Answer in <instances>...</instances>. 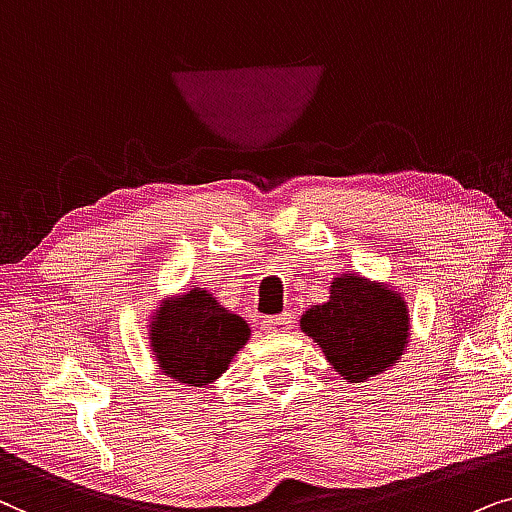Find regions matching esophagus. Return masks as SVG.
<instances>
[{"label": "esophagus", "instance_id": "34e87169", "mask_svg": "<svg viewBox=\"0 0 512 512\" xmlns=\"http://www.w3.org/2000/svg\"><path fill=\"white\" fill-rule=\"evenodd\" d=\"M262 325L267 327L269 332H288L292 327V313H281V316H269L262 320Z\"/></svg>", "mask_w": 512, "mask_h": 512}]
</instances>
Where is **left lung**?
Listing matches in <instances>:
<instances>
[{"instance_id":"obj_1","label":"left lung","mask_w":512,"mask_h":512,"mask_svg":"<svg viewBox=\"0 0 512 512\" xmlns=\"http://www.w3.org/2000/svg\"><path fill=\"white\" fill-rule=\"evenodd\" d=\"M299 327L356 386L400 363L412 330L403 292L360 274L337 276L327 302L306 309Z\"/></svg>"}]
</instances>
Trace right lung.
I'll return each mask as SVG.
<instances>
[{"instance_id": "obj_1", "label": "right lung", "mask_w": 512, "mask_h": 512, "mask_svg": "<svg viewBox=\"0 0 512 512\" xmlns=\"http://www.w3.org/2000/svg\"><path fill=\"white\" fill-rule=\"evenodd\" d=\"M147 327L156 367L170 381L199 388L220 379L250 339V325L206 288L163 297Z\"/></svg>"}]
</instances>
